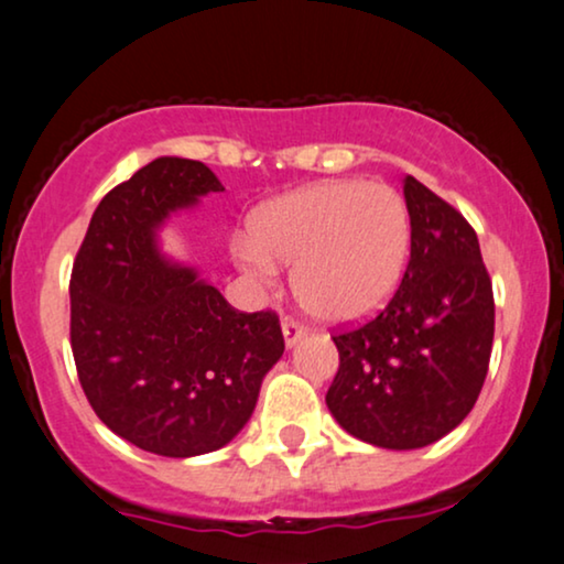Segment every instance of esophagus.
I'll use <instances>...</instances> for the list:
<instances>
[{"label": "esophagus", "mask_w": 564, "mask_h": 564, "mask_svg": "<svg viewBox=\"0 0 564 564\" xmlns=\"http://www.w3.org/2000/svg\"><path fill=\"white\" fill-rule=\"evenodd\" d=\"M304 335H306V329L301 327L299 322L283 319V339H285V347H293Z\"/></svg>", "instance_id": "esophagus-1"}]
</instances>
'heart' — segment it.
Returning a JSON list of instances; mask_svg holds the SVG:
<instances>
[{"label": "heart", "instance_id": "obj_1", "mask_svg": "<svg viewBox=\"0 0 564 564\" xmlns=\"http://www.w3.org/2000/svg\"><path fill=\"white\" fill-rule=\"evenodd\" d=\"M232 252L245 273L271 281L292 263L301 306L322 322L350 324L388 304L406 271L411 214L388 184L324 181L268 202L252 214L250 237Z\"/></svg>", "mask_w": 564, "mask_h": 564}]
</instances>
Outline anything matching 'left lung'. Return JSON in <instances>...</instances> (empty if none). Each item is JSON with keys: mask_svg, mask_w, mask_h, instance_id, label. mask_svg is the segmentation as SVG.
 I'll use <instances>...</instances> for the list:
<instances>
[{"mask_svg": "<svg viewBox=\"0 0 564 564\" xmlns=\"http://www.w3.org/2000/svg\"><path fill=\"white\" fill-rule=\"evenodd\" d=\"M411 258L376 319L339 332L327 406L345 432L386 449L449 434L478 401L494 347L496 304L475 229L455 206L403 178Z\"/></svg>", "mask_w": 564, "mask_h": 564, "instance_id": "left-lung-1", "label": "left lung"}]
</instances>
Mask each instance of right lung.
<instances>
[{"instance_id": "right-lung-1", "label": "right lung", "mask_w": 564, "mask_h": 564, "mask_svg": "<svg viewBox=\"0 0 564 564\" xmlns=\"http://www.w3.org/2000/svg\"><path fill=\"white\" fill-rule=\"evenodd\" d=\"M212 192L225 186L204 163L155 158L99 202L70 273V350L86 399L115 434L163 457L237 437L285 347L273 312H237L158 250L171 212Z\"/></svg>"}]
</instances>
